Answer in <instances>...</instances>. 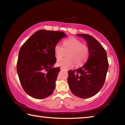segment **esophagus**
<instances>
[{"label": "esophagus", "instance_id": "34e87169", "mask_svg": "<svg viewBox=\"0 0 125 125\" xmlns=\"http://www.w3.org/2000/svg\"><path fill=\"white\" fill-rule=\"evenodd\" d=\"M60 68H61V71H63V70H64V68H63V67H61Z\"/></svg>", "mask_w": 125, "mask_h": 125}]
</instances>
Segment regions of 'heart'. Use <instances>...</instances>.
Instances as JSON below:
<instances>
[{
    "label": "heart",
    "mask_w": 125,
    "mask_h": 125,
    "mask_svg": "<svg viewBox=\"0 0 125 125\" xmlns=\"http://www.w3.org/2000/svg\"><path fill=\"white\" fill-rule=\"evenodd\" d=\"M67 52V58L57 61V64L64 69L71 68L74 66L81 67L87 60L89 49L82 42L75 37H69L63 42V47L56 44L54 47V53L57 59L59 60Z\"/></svg>",
    "instance_id": "b5f03b06"
}]
</instances>
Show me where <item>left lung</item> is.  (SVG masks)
Masks as SVG:
<instances>
[{"label": "left lung", "mask_w": 125, "mask_h": 125, "mask_svg": "<svg viewBox=\"0 0 125 125\" xmlns=\"http://www.w3.org/2000/svg\"><path fill=\"white\" fill-rule=\"evenodd\" d=\"M87 42L89 57L81 68L69 71L68 83L73 94L87 98L96 94L104 86L108 69L107 53L102 45L91 35L78 34Z\"/></svg>", "instance_id": "obj_1"}]
</instances>
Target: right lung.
Segmentation results:
<instances>
[{"label":"right lung","mask_w":125,"mask_h":125,"mask_svg":"<svg viewBox=\"0 0 125 125\" xmlns=\"http://www.w3.org/2000/svg\"><path fill=\"white\" fill-rule=\"evenodd\" d=\"M67 35L60 31L42 29L34 33L21 47L17 63L23 90L36 99L53 94L60 68H53L56 59L54 47Z\"/></svg>","instance_id":"obj_1"}]
</instances>
